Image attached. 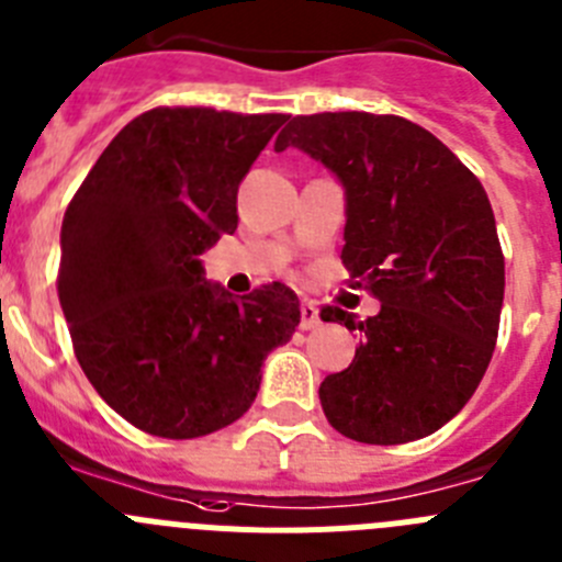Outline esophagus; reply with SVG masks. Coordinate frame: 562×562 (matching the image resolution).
<instances>
[{
    "label": "esophagus",
    "instance_id": "obj_1",
    "mask_svg": "<svg viewBox=\"0 0 562 562\" xmlns=\"http://www.w3.org/2000/svg\"><path fill=\"white\" fill-rule=\"evenodd\" d=\"M321 326V308L312 301L301 303V328L303 331H312V328Z\"/></svg>",
    "mask_w": 562,
    "mask_h": 562
}]
</instances>
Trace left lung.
<instances>
[{"mask_svg": "<svg viewBox=\"0 0 562 562\" xmlns=\"http://www.w3.org/2000/svg\"><path fill=\"white\" fill-rule=\"evenodd\" d=\"M286 147L342 183V265L382 303L368 321L323 306V321L359 331L353 362L321 384L328 424L370 446L431 435L496 348L504 256L485 189L440 138L390 113L295 116L276 138Z\"/></svg>", "mask_w": 562, "mask_h": 562, "instance_id": "obj_1", "label": "left lung"}]
</instances>
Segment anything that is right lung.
Returning <instances> with one entry per match:
<instances>
[{"instance_id":"1","label":"right lung","mask_w":562,"mask_h":562,"mask_svg":"<svg viewBox=\"0 0 562 562\" xmlns=\"http://www.w3.org/2000/svg\"><path fill=\"white\" fill-rule=\"evenodd\" d=\"M286 120L153 108L116 133L66 209L58 297L75 357L147 435L192 440L241 418L267 353L301 323L281 281L234 297L198 259L236 231L241 178Z\"/></svg>"}]
</instances>
